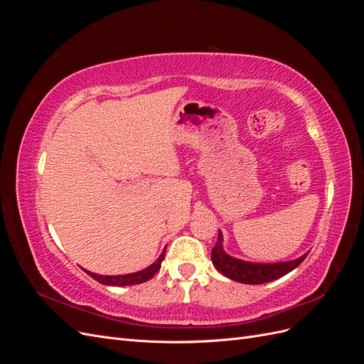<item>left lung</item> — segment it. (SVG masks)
<instances>
[{
  "label": "left lung",
  "instance_id": "1",
  "mask_svg": "<svg viewBox=\"0 0 364 364\" xmlns=\"http://www.w3.org/2000/svg\"><path fill=\"white\" fill-rule=\"evenodd\" d=\"M223 237L218 230L217 243L211 250V259L215 269L223 273L225 277L243 284H266L278 279L296 269L305 259L306 255L287 262H274V264H258L246 262L237 258H232L223 250Z\"/></svg>",
  "mask_w": 364,
  "mask_h": 364
}]
</instances>
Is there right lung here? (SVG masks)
<instances>
[{"label":"right lung","instance_id":"1","mask_svg":"<svg viewBox=\"0 0 364 364\" xmlns=\"http://www.w3.org/2000/svg\"><path fill=\"white\" fill-rule=\"evenodd\" d=\"M165 257V250L161 253V257L151 264L150 267L136 272V273H129V274H118V277H102V274H97L92 272H87L91 278L98 281L100 284L105 285H135V284H142L149 279L155 277L156 272L161 269V262Z\"/></svg>","mask_w":364,"mask_h":364}]
</instances>
